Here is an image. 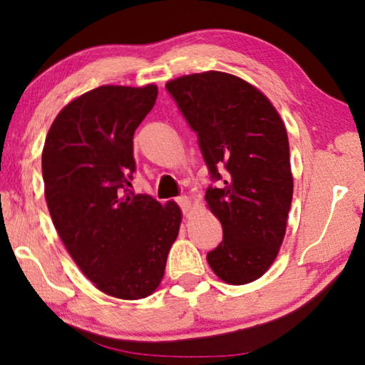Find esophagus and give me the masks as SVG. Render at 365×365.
Wrapping results in <instances>:
<instances>
[{"mask_svg": "<svg viewBox=\"0 0 365 365\" xmlns=\"http://www.w3.org/2000/svg\"><path fill=\"white\" fill-rule=\"evenodd\" d=\"M176 204L181 207V210H182V213L186 215L187 212H189V208H190V200L187 199L186 195H181V197H178L176 199Z\"/></svg>", "mask_w": 365, "mask_h": 365, "instance_id": "34e87169", "label": "esophagus"}]
</instances>
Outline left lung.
Here are the masks:
<instances>
[{
    "mask_svg": "<svg viewBox=\"0 0 365 365\" xmlns=\"http://www.w3.org/2000/svg\"><path fill=\"white\" fill-rule=\"evenodd\" d=\"M166 91L197 134L212 182H220L205 192L223 226L208 265L230 284L254 282L278 254L292 200L282 118L255 87L218 71L179 77Z\"/></svg>",
    "mask_w": 365,
    "mask_h": 365,
    "instance_id": "8db88e82",
    "label": "left lung"
}]
</instances>
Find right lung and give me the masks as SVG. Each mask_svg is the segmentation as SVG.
Masks as SVG:
<instances>
[{"label":"right lung","mask_w":365,"mask_h":365,"mask_svg":"<svg viewBox=\"0 0 365 365\" xmlns=\"http://www.w3.org/2000/svg\"><path fill=\"white\" fill-rule=\"evenodd\" d=\"M157 86H101L59 111L41 173L53 225L82 273L106 294L140 299L158 288L181 210L134 194L133 139Z\"/></svg>","instance_id":"add662e5"}]
</instances>
